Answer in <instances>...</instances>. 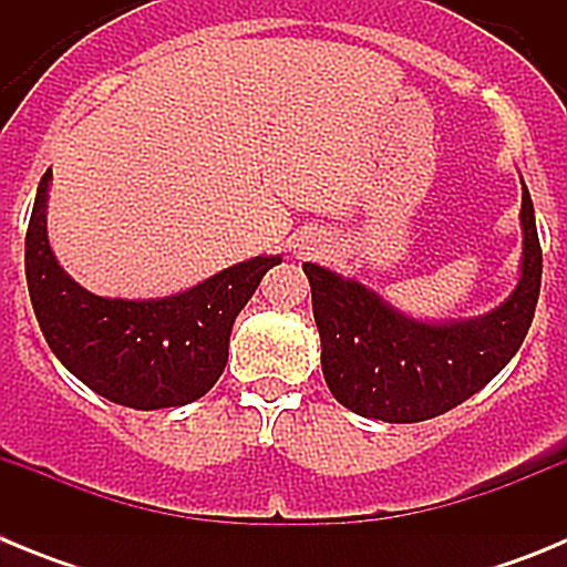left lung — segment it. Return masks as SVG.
Listing matches in <instances>:
<instances>
[{
	"mask_svg": "<svg viewBox=\"0 0 567 567\" xmlns=\"http://www.w3.org/2000/svg\"><path fill=\"white\" fill-rule=\"evenodd\" d=\"M523 278L503 307L460 323H423L315 264H303L329 392L360 417L420 423L477 394L528 334L543 280L534 204L523 184Z\"/></svg>",
	"mask_w": 567,
	"mask_h": 567,
	"instance_id": "8db88e82",
	"label": "left lung"
}]
</instances>
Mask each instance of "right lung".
<instances>
[{"label":"right lung","instance_id":"obj_1","mask_svg":"<svg viewBox=\"0 0 567 567\" xmlns=\"http://www.w3.org/2000/svg\"><path fill=\"white\" fill-rule=\"evenodd\" d=\"M50 169L24 238V275L44 340L93 392L127 409H169L204 398L221 378L229 332L280 258H252L162 300L99 298L70 278L48 244Z\"/></svg>","mask_w":567,"mask_h":567}]
</instances>
